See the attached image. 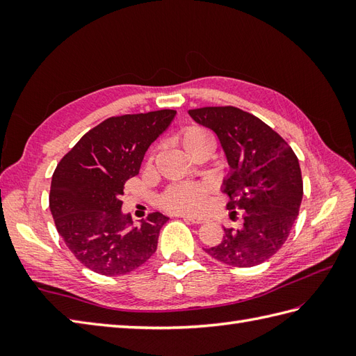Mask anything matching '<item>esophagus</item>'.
Wrapping results in <instances>:
<instances>
[{"instance_id": "obj_1", "label": "esophagus", "mask_w": 356, "mask_h": 356, "mask_svg": "<svg viewBox=\"0 0 356 356\" xmlns=\"http://www.w3.org/2000/svg\"><path fill=\"white\" fill-rule=\"evenodd\" d=\"M182 217H184V220L195 223V225H200V223L207 222L205 217H199V216H182Z\"/></svg>"}]
</instances>
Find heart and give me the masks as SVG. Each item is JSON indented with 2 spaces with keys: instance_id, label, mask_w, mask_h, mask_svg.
Instances as JSON below:
<instances>
[{
  "instance_id": "b5f03b06",
  "label": "heart",
  "mask_w": 356,
  "mask_h": 356,
  "mask_svg": "<svg viewBox=\"0 0 356 356\" xmlns=\"http://www.w3.org/2000/svg\"><path fill=\"white\" fill-rule=\"evenodd\" d=\"M176 140L182 145V148L191 156L195 149L202 147H216V139L207 128L191 125L184 128L176 136ZM208 190L200 184L194 182H180L168 186L161 195V205L176 214H193L205 207Z\"/></svg>"
}]
</instances>
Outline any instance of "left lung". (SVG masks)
<instances>
[{"mask_svg": "<svg viewBox=\"0 0 356 356\" xmlns=\"http://www.w3.org/2000/svg\"><path fill=\"white\" fill-rule=\"evenodd\" d=\"M188 113L220 140L231 166L223 180L226 208L241 209L243 217L240 229L223 228L222 243L205 251L229 266H257L283 246L298 217L303 199L298 159L282 136L251 113L231 105Z\"/></svg>", "mask_w": 356, "mask_h": 356, "instance_id": "8db88e82", "label": "left lung"}]
</instances>
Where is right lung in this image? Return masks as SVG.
I'll return each mask as SVG.
<instances>
[{
  "instance_id": "1",
  "label": "right lung",
  "mask_w": 356,
  "mask_h": 356,
  "mask_svg": "<svg viewBox=\"0 0 356 356\" xmlns=\"http://www.w3.org/2000/svg\"><path fill=\"white\" fill-rule=\"evenodd\" d=\"M176 110H157L105 119L86 133L58 163L49 207L72 254L101 275H124L156 252L168 217L151 213L140 226L124 214V185L139 174L148 147Z\"/></svg>"
}]
</instances>
